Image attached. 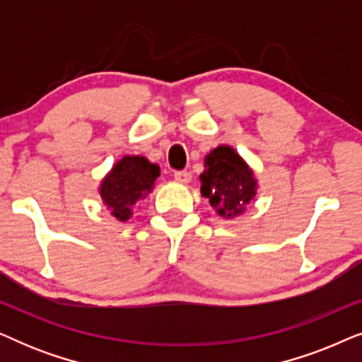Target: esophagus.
<instances>
[{
    "label": "esophagus",
    "instance_id": "34e87169",
    "mask_svg": "<svg viewBox=\"0 0 362 362\" xmlns=\"http://www.w3.org/2000/svg\"><path fill=\"white\" fill-rule=\"evenodd\" d=\"M175 180L177 182H189L191 181V173L189 171H175Z\"/></svg>",
    "mask_w": 362,
    "mask_h": 362
}]
</instances>
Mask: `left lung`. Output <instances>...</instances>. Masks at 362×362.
<instances>
[{
    "mask_svg": "<svg viewBox=\"0 0 362 362\" xmlns=\"http://www.w3.org/2000/svg\"><path fill=\"white\" fill-rule=\"evenodd\" d=\"M201 175V194L221 216H235L254 199L255 181L252 171L230 146H217L206 156Z\"/></svg>",
    "mask_w": 362,
    "mask_h": 362,
    "instance_id": "left-lung-1",
    "label": "left lung"
}]
</instances>
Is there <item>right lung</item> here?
I'll return each mask as SVG.
<instances>
[{
  "mask_svg": "<svg viewBox=\"0 0 362 362\" xmlns=\"http://www.w3.org/2000/svg\"><path fill=\"white\" fill-rule=\"evenodd\" d=\"M160 176V168L143 156H125L113 166L110 175L102 182L100 194L112 214L127 221L132 206L151 191L153 182Z\"/></svg>",
  "mask_w": 362,
  "mask_h": 362,
  "instance_id": "1",
  "label": "right lung"
}]
</instances>
